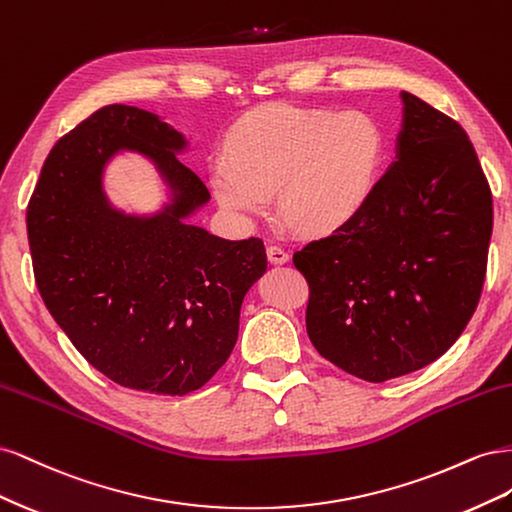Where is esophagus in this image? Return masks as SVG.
<instances>
[{"label": "esophagus", "instance_id": "obj_1", "mask_svg": "<svg viewBox=\"0 0 512 512\" xmlns=\"http://www.w3.org/2000/svg\"><path fill=\"white\" fill-rule=\"evenodd\" d=\"M267 258H269L271 265H286V262L290 260L288 252L282 250L280 245H269L267 247Z\"/></svg>", "mask_w": 512, "mask_h": 512}]
</instances>
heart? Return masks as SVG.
Segmentation results:
<instances>
[{"instance_id":"1","label":"heart","mask_w":512,"mask_h":512,"mask_svg":"<svg viewBox=\"0 0 512 512\" xmlns=\"http://www.w3.org/2000/svg\"><path fill=\"white\" fill-rule=\"evenodd\" d=\"M230 158L209 166L215 200L241 226L277 207L312 235L348 224L369 200L384 156L378 123L361 111L269 104L247 113L228 138Z\"/></svg>"}]
</instances>
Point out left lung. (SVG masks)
Here are the masks:
<instances>
[{"mask_svg":"<svg viewBox=\"0 0 512 512\" xmlns=\"http://www.w3.org/2000/svg\"><path fill=\"white\" fill-rule=\"evenodd\" d=\"M399 98L395 160L365 207L294 254L314 348L367 382L406 376L457 342L483 290L493 228L468 134L408 91Z\"/></svg>","mask_w":512,"mask_h":512,"instance_id":"left-lung-1","label":"left lung"}]
</instances>
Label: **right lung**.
<instances>
[{
	"mask_svg": "<svg viewBox=\"0 0 512 512\" xmlns=\"http://www.w3.org/2000/svg\"><path fill=\"white\" fill-rule=\"evenodd\" d=\"M188 151L160 115L108 104L55 143L27 207L36 284L61 331L106 378L156 395L192 393L226 363L267 271L260 239L190 224L211 196L179 160ZM121 152L157 170L160 210L110 203L103 179Z\"/></svg>",
	"mask_w": 512,
	"mask_h": 512,
	"instance_id": "1",
	"label": "right lung"
}]
</instances>
